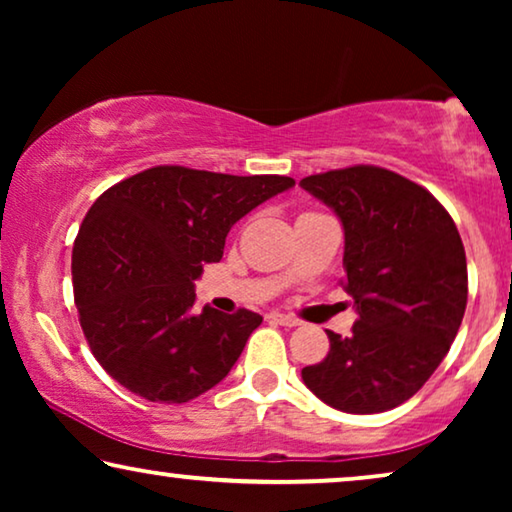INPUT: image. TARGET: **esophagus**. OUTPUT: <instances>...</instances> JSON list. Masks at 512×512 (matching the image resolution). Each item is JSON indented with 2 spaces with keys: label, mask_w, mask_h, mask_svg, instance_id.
<instances>
[{
  "label": "esophagus",
  "mask_w": 512,
  "mask_h": 512,
  "mask_svg": "<svg viewBox=\"0 0 512 512\" xmlns=\"http://www.w3.org/2000/svg\"><path fill=\"white\" fill-rule=\"evenodd\" d=\"M268 319L275 321V324H279V326H289V328L300 324L296 317H291V314H282V312H270Z\"/></svg>",
  "instance_id": "esophagus-1"
}]
</instances>
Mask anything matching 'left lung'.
<instances>
[{"label":"left lung","mask_w":512,"mask_h":512,"mask_svg":"<svg viewBox=\"0 0 512 512\" xmlns=\"http://www.w3.org/2000/svg\"><path fill=\"white\" fill-rule=\"evenodd\" d=\"M300 186L345 230V277L356 324L326 331V359L303 382L335 410L373 415L415 396L457 338L468 272L447 209L415 181L375 165L312 174Z\"/></svg>","instance_id":"obj_1"}]
</instances>
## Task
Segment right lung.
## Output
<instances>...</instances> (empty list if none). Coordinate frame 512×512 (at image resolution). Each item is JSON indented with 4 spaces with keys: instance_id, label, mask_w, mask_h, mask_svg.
<instances>
[{
    "instance_id": "add662e5",
    "label": "right lung",
    "mask_w": 512,
    "mask_h": 512,
    "mask_svg": "<svg viewBox=\"0 0 512 512\" xmlns=\"http://www.w3.org/2000/svg\"><path fill=\"white\" fill-rule=\"evenodd\" d=\"M296 186L279 174L158 165L104 191L72 251L90 352L118 384L153 403H188L230 373L263 317L193 312L202 265L219 263L230 228Z\"/></svg>"
}]
</instances>
